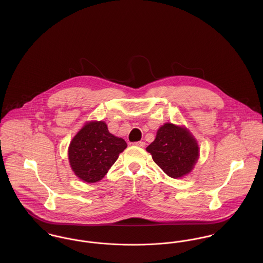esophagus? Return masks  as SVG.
Returning a JSON list of instances; mask_svg holds the SVG:
<instances>
[{"label": "esophagus", "mask_w": 263, "mask_h": 263, "mask_svg": "<svg viewBox=\"0 0 263 263\" xmlns=\"http://www.w3.org/2000/svg\"><path fill=\"white\" fill-rule=\"evenodd\" d=\"M134 145L135 146H137V147H145L146 146V143L145 142H136V143H134Z\"/></svg>", "instance_id": "1"}]
</instances>
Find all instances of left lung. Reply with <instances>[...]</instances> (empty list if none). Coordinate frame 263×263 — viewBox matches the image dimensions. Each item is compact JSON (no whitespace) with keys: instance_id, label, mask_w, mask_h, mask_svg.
<instances>
[{"instance_id":"8db88e82","label":"left lung","mask_w":263,"mask_h":263,"mask_svg":"<svg viewBox=\"0 0 263 263\" xmlns=\"http://www.w3.org/2000/svg\"><path fill=\"white\" fill-rule=\"evenodd\" d=\"M154 162L170 177L187 175L198 160L199 148L186 127L165 123L147 147Z\"/></svg>"}]
</instances>
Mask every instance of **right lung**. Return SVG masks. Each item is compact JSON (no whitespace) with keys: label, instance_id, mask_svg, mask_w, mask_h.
I'll list each match as a JSON object with an SVG mask.
<instances>
[{"label":"right lung","instance_id":"right-lung-1","mask_svg":"<svg viewBox=\"0 0 263 263\" xmlns=\"http://www.w3.org/2000/svg\"><path fill=\"white\" fill-rule=\"evenodd\" d=\"M127 147L125 141L108 132L104 121L87 122L69 147V161L76 176L87 183L101 180Z\"/></svg>","mask_w":263,"mask_h":263}]
</instances>
